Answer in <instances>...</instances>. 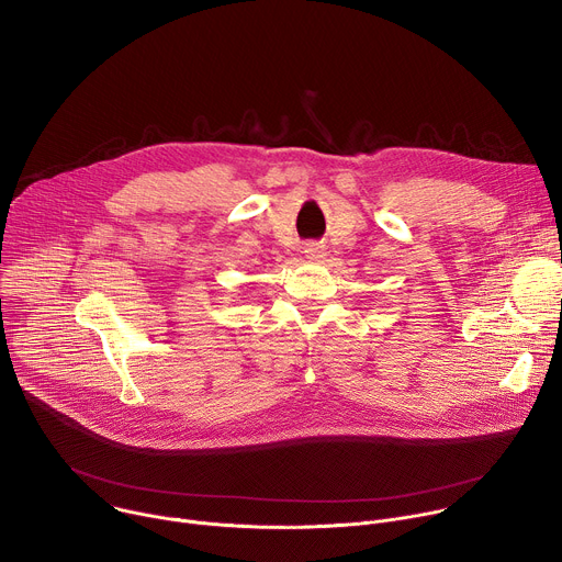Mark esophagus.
<instances>
[{"instance_id": "esophagus-1", "label": "esophagus", "mask_w": 562, "mask_h": 562, "mask_svg": "<svg viewBox=\"0 0 562 562\" xmlns=\"http://www.w3.org/2000/svg\"><path fill=\"white\" fill-rule=\"evenodd\" d=\"M304 254H306L308 260H323L325 258V247L317 245V243H311V245H306Z\"/></svg>"}]
</instances>
